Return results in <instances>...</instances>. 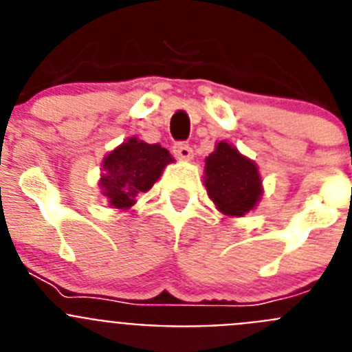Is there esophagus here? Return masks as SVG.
I'll return each mask as SVG.
<instances>
[{"mask_svg":"<svg viewBox=\"0 0 352 352\" xmlns=\"http://www.w3.org/2000/svg\"><path fill=\"white\" fill-rule=\"evenodd\" d=\"M173 151L179 160H192L194 158V149L188 144H185V142H176L173 146Z\"/></svg>","mask_w":352,"mask_h":352,"instance_id":"obj_1","label":"esophagus"}]
</instances>
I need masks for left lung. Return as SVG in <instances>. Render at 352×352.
Segmentation results:
<instances>
[{
	"mask_svg": "<svg viewBox=\"0 0 352 352\" xmlns=\"http://www.w3.org/2000/svg\"><path fill=\"white\" fill-rule=\"evenodd\" d=\"M204 186L217 210L226 217H245L256 210L263 195V179L254 160L227 141L214 144L206 157Z\"/></svg>",
	"mask_w": 352,
	"mask_h": 352,
	"instance_id": "obj_1",
	"label": "left lung"
}]
</instances>
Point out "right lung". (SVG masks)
<instances>
[{
	"label": "right lung",
	"instance_id": "right-lung-1",
	"mask_svg": "<svg viewBox=\"0 0 352 352\" xmlns=\"http://www.w3.org/2000/svg\"><path fill=\"white\" fill-rule=\"evenodd\" d=\"M173 162L169 151L160 144H148L135 135L121 142L102 160L98 185L109 206L130 210Z\"/></svg>",
	"mask_w": 352,
	"mask_h": 352
}]
</instances>
